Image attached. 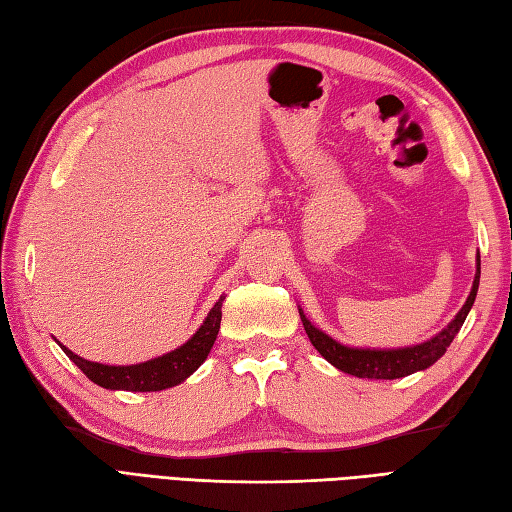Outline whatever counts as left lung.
I'll return each mask as SVG.
<instances>
[{
    "instance_id": "8db88e82",
    "label": "left lung",
    "mask_w": 512,
    "mask_h": 512,
    "mask_svg": "<svg viewBox=\"0 0 512 512\" xmlns=\"http://www.w3.org/2000/svg\"><path fill=\"white\" fill-rule=\"evenodd\" d=\"M477 288H480V253H477V264H475V279L469 297H466L464 306L460 312L455 314L447 328H442L436 336L422 341L418 345H407V347H350L341 341L332 339L330 334H325L314 325L303 310L299 308V317L303 321V328L310 343L314 345L325 361L332 363L336 369H341L345 374H352L356 378H374V380H394L409 374L422 372V369L431 367L433 363L442 358L447 352V347L453 343L455 334L460 332L466 317L475 303Z\"/></svg>"
}]
</instances>
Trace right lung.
I'll list each match as a JSON object with an SVG mask.
<instances>
[{"label": "right lung", "instance_id": "right-lung-1", "mask_svg": "<svg viewBox=\"0 0 512 512\" xmlns=\"http://www.w3.org/2000/svg\"><path fill=\"white\" fill-rule=\"evenodd\" d=\"M222 303L224 295L215 301V306L206 314V319L198 328L187 343H182L176 350H171L162 356L151 358L145 363L136 365H105V363H94L74 354L68 347L61 345L65 356L81 369V372L88 376L92 383L99 387L112 389V391H160L169 389L184 383L195 369H198L206 356H209L211 347L217 339V332H220L222 323Z\"/></svg>", "mask_w": 512, "mask_h": 512}]
</instances>
